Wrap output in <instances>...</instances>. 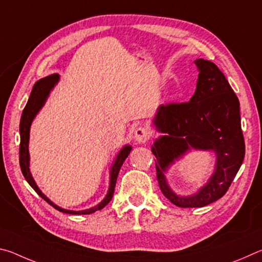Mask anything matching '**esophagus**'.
I'll return each instance as SVG.
<instances>
[{
	"instance_id": "34e87169",
	"label": "esophagus",
	"mask_w": 262,
	"mask_h": 262,
	"mask_svg": "<svg viewBox=\"0 0 262 262\" xmlns=\"http://www.w3.org/2000/svg\"><path fill=\"white\" fill-rule=\"evenodd\" d=\"M151 136V132L147 127H139L134 132V140L139 143H145Z\"/></svg>"
}]
</instances>
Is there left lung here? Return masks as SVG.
Instances as JSON below:
<instances>
[{"label": "left lung", "instance_id": "8db88e82", "mask_svg": "<svg viewBox=\"0 0 262 262\" xmlns=\"http://www.w3.org/2000/svg\"><path fill=\"white\" fill-rule=\"evenodd\" d=\"M196 90L189 101L159 107L155 125L165 133L155 142L152 154L158 185L164 196L181 208L205 207L221 199L236 177L245 156L239 100L228 79L211 61L198 59ZM189 147L216 152V170L196 195L183 198L168 188L163 172Z\"/></svg>", "mask_w": 262, "mask_h": 262}]
</instances>
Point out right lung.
<instances>
[{"mask_svg":"<svg viewBox=\"0 0 262 262\" xmlns=\"http://www.w3.org/2000/svg\"><path fill=\"white\" fill-rule=\"evenodd\" d=\"M59 79V75L57 74H53L47 76L45 78L40 79L37 83L34 84L32 88V91H31L30 98L28 100V104H26L25 108L21 113V118H20V123H19V133H20V144H19V165H20V170L21 173H23L24 178L26 181L30 184L31 187H32L35 192L39 194V196L42 198L46 202L50 203L52 207H54L56 210H59L61 212H66V214H73V215H88L91 214V212H95L96 210H100L107 205V203L112 200L113 193H114V187L115 184H117V178L119 174V171H120L121 165L125 162V159L128 157L129 155L132 147L130 145H126L120 152H119L117 159L113 164L112 168H111V183H110V188L107 195L101 201L98 206L95 208H91V209L88 210H83V211H72V210H66L62 209V208L57 207L54 205L51 200L41 193V190L38 188V186L35 185L34 180L32 178V176L30 173V168H29V161H30V156H29V137H30V126L32 123V120L35 117V114L39 112V110L41 108V106L45 103V100L47 98L48 94H50L51 89L54 86V84L57 82Z\"/></svg>","mask_w":262,"mask_h":262,"instance_id":"add662e5","label":"right lung"}]
</instances>
